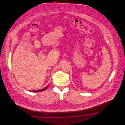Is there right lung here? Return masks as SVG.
I'll list each match as a JSON object with an SVG mask.
<instances>
[{"mask_svg":"<svg viewBox=\"0 0 125 125\" xmlns=\"http://www.w3.org/2000/svg\"><path fill=\"white\" fill-rule=\"evenodd\" d=\"M48 86H49V85H48L46 87H45V88H44V89H39V90H33V91H31L34 92H37L42 91H44V90H45V89H47V88L48 87Z\"/></svg>","mask_w":125,"mask_h":125,"instance_id":"right-lung-1","label":"right lung"}]
</instances>
